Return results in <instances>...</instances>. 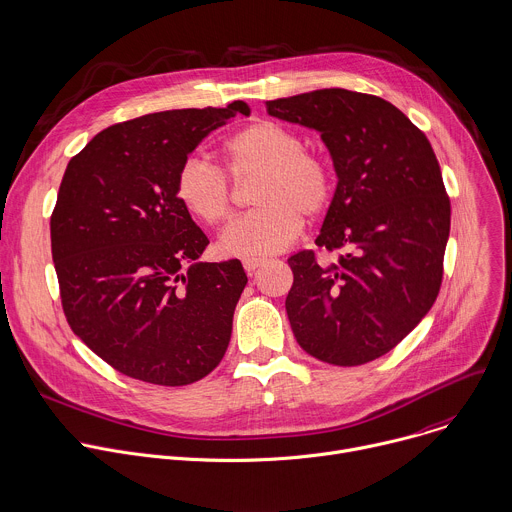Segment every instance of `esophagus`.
<instances>
[{
  "label": "esophagus",
  "instance_id": "esophagus-1",
  "mask_svg": "<svg viewBox=\"0 0 512 512\" xmlns=\"http://www.w3.org/2000/svg\"><path fill=\"white\" fill-rule=\"evenodd\" d=\"M264 258H244L242 260V264H244V268H246V272L248 274H252V272H256L260 266H264Z\"/></svg>",
  "mask_w": 512,
  "mask_h": 512
}]
</instances>
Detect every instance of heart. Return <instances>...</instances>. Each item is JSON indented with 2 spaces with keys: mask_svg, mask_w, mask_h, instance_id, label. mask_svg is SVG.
Masks as SVG:
<instances>
[{
  "mask_svg": "<svg viewBox=\"0 0 512 512\" xmlns=\"http://www.w3.org/2000/svg\"><path fill=\"white\" fill-rule=\"evenodd\" d=\"M234 179L258 175L252 187L256 210L232 222L218 238L222 256H266L288 248L302 232L304 216H321L333 199L329 163L304 151L298 133L256 121L234 133L222 147ZM175 195L183 210L206 226L230 218L234 193L226 173L208 159L187 157L175 175Z\"/></svg>",
  "mask_w": 512,
  "mask_h": 512,
  "instance_id": "1",
  "label": "heart"
}]
</instances>
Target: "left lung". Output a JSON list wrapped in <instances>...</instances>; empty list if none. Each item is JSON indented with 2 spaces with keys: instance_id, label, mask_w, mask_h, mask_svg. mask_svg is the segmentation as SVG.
<instances>
[{
  "instance_id": "left-lung-1",
  "label": "left lung",
  "mask_w": 512,
  "mask_h": 512,
  "mask_svg": "<svg viewBox=\"0 0 512 512\" xmlns=\"http://www.w3.org/2000/svg\"><path fill=\"white\" fill-rule=\"evenodd\" d=\"M268 115L321 133L337 189L313 250L288 258L286 313L298 345L353 367L389 353L442 286L450 197L428 137L391 102L323 88L266 102Z\"/></svg>"
}]
</instances>
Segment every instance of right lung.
<instances>
[{"label": "right lung", "instance_id": "add662e5", "mask_svg": "<svg viewBox=\"0 0 512 512\" xmlns=\"http://www.w3.org/2000/svg\"><path fill=\"white\" fill-rule=\"evenodd\" d=\"M236 115L181 109L100 131L64 171L50 218L70 329L127 377L179 387L212 373L248 282L240 260L195 262L210 244L175 195L187 155Z\"/></svg>", "mask_w": 512, "mask_h": 512}]
</instances>
